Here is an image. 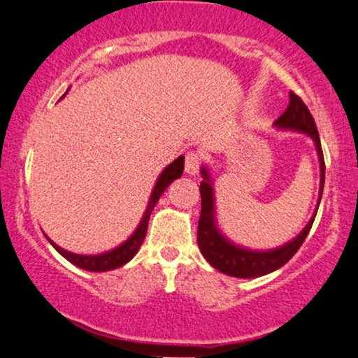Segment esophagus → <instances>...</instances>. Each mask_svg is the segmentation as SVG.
Wrapping results in <instances>:
<instances>
[{
  "mask_svg": "<svg viewBox=\"0 0 358 358\" xmlns=\"http://www.w3.org/2000/svg\"><path fill=\"white\" fill-rule=\"evenodd\" d=\"M201 164H203V155L198 154V152H189V154L186 155V172L187 174L194 176L199 172V167Z\"/></svg>",
  "mask_w": 358,
  "mask_h": 358,
  "instance_id": "esophagus-1",
  "label": "esophagus"
}]
</instances>
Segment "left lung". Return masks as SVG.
I'll use <instances>...</instances> for the list:
<instances>
[{"label": "left lung", "instance_id": "8db88e82", "mask_svg": "<svg viewBox=\"0 0 358 358\" xmlns=\"http://www.w3.org/2000/svg\"><path fill=\"white\" fill-rule=\"evenodd\" d=\"M275 127L286 128V130L304 131L313 138L316 145V152L320 157V169H321V182H320V198L318 206L323 194L324 186V159L323 150H321V142L316 128L315 118L309 113L308 106L296 92L291 91L289 94V106L282 115L275 120ZM203 182L199 186L201 192V216L198 223V245L201 254L204 259L211 264L216 271L231 277H242V279H254V277L266 275L268 272H274L284 264H287L292 259V255L299 250V247L306 240L309 230H311L315 216L309 220V223L304 227V230L296 236L294 240L282 245V247L274 248L267 252H255L242 248L238 245L231 243L227 240L216 228L215 223V196H213V186L210 174L203 167Z\"/></svg>", "mask_w": 358, "mask_h": 358}]
</instances>
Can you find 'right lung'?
Returning a JSON list of instances; mask_svg holds the SVG:
<instances>
[{
    "label": "right lung",
    "instance_id": "add662e5",
    "mask_svg": "<svg viewBox=\"0 0 358 358\" xmlns=\"http://www.w3.org/2000/svg\"><path fill=\"white\" fill-rule=\"evenodd\" d=\"M182 171H184V157H182V155L176 159L172 164H169L166 169H164L162 174L159 176L157 182H155V187H154V191H152L150 201H148L147 211H145V215H143V218H142V222H140L138 228H136L134 235H131L125 243H122L120 247L113 248V250L106 252V254H99V255H78V254H72V252H67V250H64V248H60L59 245H55L54 242H52L49 236H47V238H49L52 247H54L60 255L66 257V259L69 260L71 264H74V266L84 268V271L106 272V271H113V268L125 266L127 262H130V260L134 259L136 252H138L140 245L143 243V238H145V235H147L148 218H150L152 210H154V206L157 204L159 198L164 194V191L167 189V186L172 182V180L182 176Z\"/></svg>",
    "mask_w": 358,
    "mask_h": 358
}]
</instances>
